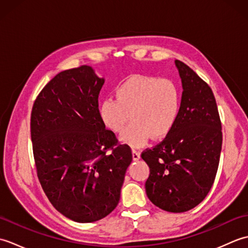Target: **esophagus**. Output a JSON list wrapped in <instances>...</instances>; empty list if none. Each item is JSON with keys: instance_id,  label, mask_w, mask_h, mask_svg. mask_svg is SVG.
Listing matches in <instances>:
<instances>
[{"instance_id": "34e87169", "label": "esophagus", "mask_w": 248, "mask_h": 248, "mask_svg": "<svg viewBox=\"0 0 248 248\" xmlns=\"http://www.w3.org/2000/svg\"><path fill=\"white\" fill-rule=\"evenodd\" d=\"M132 157H133V160L134 161H138V160H140V151H138V150H132Z\"/></svg>"}]
</instances>
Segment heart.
Instances as JSON below:
<instances>
[{"instance_id": "1", "label": "heart", "mask_w": 248, "mask_h": 248, "mask_svg": "<svg viewBox=\"0 0 248 248\" xmlns=\"http://www.w3.org/2000/svg\"><path fill=\"white\" fill-rule=\"evenodd\" d=\"M115 98L100 104L99 114L105 127L121 133L131 147H140L148 140L163 139L171 132L181 108V92L170 78L133 75L115 88Z\"/></svg>"}]
</instances>
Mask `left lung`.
<instances>
[{
  "instance_id": "8db88e82",
  "label": "left lung",
  "mask_w": 248,
  "mask_h": 248,
  "mask_svg": "<svg viewBox=\"0 0 248 248\" xmlns=\"http://www.w3.org/2000/svg\"><path fill=\"white\" fill-rule=\"evenodd\" d=\"M182 81L180 114L161 143L141 152L150 168L146 193L168 212L181 213L207 196L217 176L223 133L211 87L181 61H175Z\"/></svg>"
}]
</instances>
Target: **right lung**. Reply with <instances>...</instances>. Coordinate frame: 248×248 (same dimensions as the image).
I'll return each mask as SVG.
<instances>
[{"label": "right lung", "mask_w": 248, "mask_h": 248, "mask_svg": "<svg viewBox=\"0 0 248 248\" xmlns=\"http://www.w3.org/2000/svg\"><path fill=\"white\" fill-rule=\"evenodd\" d=\"M104 83L91 66L60 72L41 89L31 114L37 176L53 207L92 223L117 207L132 151L99 114Z\"/></svg>", "instance_id": "obj_1"}]
</instances>
